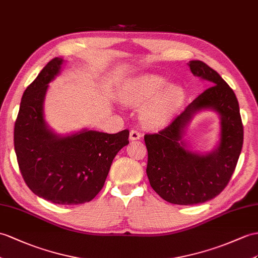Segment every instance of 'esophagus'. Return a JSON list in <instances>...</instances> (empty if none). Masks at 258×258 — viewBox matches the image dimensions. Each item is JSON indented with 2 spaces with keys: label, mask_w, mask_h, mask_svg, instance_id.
Here are the masks:
<instances>
[{
  "label": "esophagus",
  "mask_w": 258,
  "mask_h": 258,
  "mask_svg": "<svg viewBox=\"0 0 258 258\" xmlns=\"http://www.w3.org/2000/svg\"><path fill=\"white\" fill-rule=\"evenodd\" d=\"M141 136H142L141 133H139V131H137L135 129L130 131V140H139Z\"/></svg>",
  "instance_id": "esophagus-1"
}]
</instances>
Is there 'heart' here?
<instances>
[{
    "label": "heart",
    "instance_id": "1",
    "mask_svg": "<svg viewBox=\"0 0 258 258\" xmlns=\"http://www.w3.org/2000/svg\"><path fill=\"white\" fill-rule=\"evenodd\" d=\"M158 74H146L136 78L125 86L122 99L125 104L138 106L153 98L143 106L141 118L149 127H156L166 122L183 104L185 92L177 84H167Z\"/></svg>",
    "mask_w": 258,
    "mask_h": 258
}]
</instances>
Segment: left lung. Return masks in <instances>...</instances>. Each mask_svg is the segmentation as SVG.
I'll use <instances>...</instances> for the list:
<instances>
[{
  "label": "left lung",
  "instance_id": "1",
  "mask_svg": "<svg viewBox=\"0 0 258 258\" xmlns=\"http://www.w3.org/2000/svg\"><path fill=\"white\" fill-rule=\"evenodd\" d=\"M188 67L210 86L166 128L144 136L151 187L166 202L181 206L208 202L227 187L241 154L244 135L237 98L227 82L203 61L192 60ZM203 109L218 112L222 133L216 150L198 155L186 149L182 137L186 123Z\"/></svg>",
  "mask_w": 258,
  "mask_h": 258
}]
</instances>
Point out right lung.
Here are the masks:
<instances>
[{
	"label": "right lung",
	"instance_id": "1",
	"mask_svg": "<svg viewBox=\"0 0 258 258\" xmlns=\"http://www.w3.org/2000/svg\"><path fill=\"white\" fill-rule=\"evenodd\" d=\"M63 60L54 58L25 90L14 127V148L25 183L58 205L89 203L102 189L112 160L129 143V130L105 134L84 129L60 137L43 119L48 83Z\"/></svg>",
	"mask_w": 258,
	"mask_h": 258
}]
</instances>
